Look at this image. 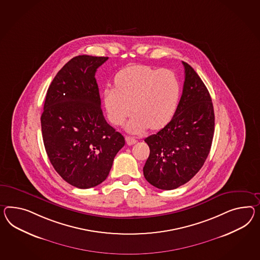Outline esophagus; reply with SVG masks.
<instances>
[{
	"label": "esophagus",
	"instance_id": "34e87169",
	"mask_svg": "<svg viewBox=\"0 0 260 260\" xmlns=\"http://www.w3.org/2000/svg\"><path fill=\"white\" fill-rule=\"evenodd\" d=\"M125 140H126V143L128 145H133V144L138 142V140H136L134 137H131V136H126Z\"/></svg>",
	"mask_w": 260,
	"mask_h": 260
}]
</instances>
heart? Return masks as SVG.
<instances>
[{
	"label": "heart",
	"mask_w": 260,
	"mask_h": 260,
	"mask_svg": "<svg viewBox=\"0 0 260 260\" xmlns=\"http://www.w3.org/2000/svg\"><path fill=\"white\" fill-rule=\"evenodd\" d=\"M115 85L116 87L104 90L108 119L115 125H120L135 111L125 125L132 133H141L149 127L165 126L179 105L181 83L170 70L129 66L116 75Z\"/></svg>",
	"instance_id": "heart-1"
}]
</instances>
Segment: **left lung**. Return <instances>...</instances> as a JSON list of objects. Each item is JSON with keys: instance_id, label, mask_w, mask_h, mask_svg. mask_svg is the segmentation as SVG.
<instances>
[{"instance_id": "1", "label": "left lung", "mask_w": 260, "mask_h": 260, "mask_svg": "<svg viewBox=\"0 0 260 260\" xmlns=\"http://www.w3.org/2000/svg\"><path fill=\"white\" fill-rule=\"evenodd\" d=\"M182 63L185 82L173 119L144 140L150 148L144 177L164 190L186 184L200 171L213 140L215 115L210 94L192 68Z\"/></svg>"}]
</instances>
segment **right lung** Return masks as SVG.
Listing matches in <instances>:
<instances>
[{"instance_id": "add662e5", "label": "right lung", "mask_w": 260, "mask_h": 260, "mask_svg": "<svg viewBox=\"0 0 260 260\" xmlns=\"http://www.w3.org/2000/svg\"><path fill=\"white\" fill-rule=\"evenodd\" d=\"M108 57L78 55L60 70L47 90L41 131L47 155L60 176L78 188L107 179L125 144L101 108L95 74Z\"/></svg>"}]
</instances>
